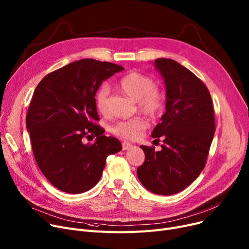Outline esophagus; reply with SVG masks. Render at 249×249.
<instances>
[{
  "instance_id": "34e87169",
  "label": "esophagus",
  "mask_w": 249,
  "mask_h": 249,
  "mask_svg": "<svg viewBox=\"0 0 249 249\" xmlns=\"http://www.w3.org/2000/svg\"><path fill=\"white\" fill-rule=\"evenodd\" d=\"M132 146H133V145L131 144V143H129V142H123V143H122L123 150H128V149L131 148Z\"/></svg>"
}]
</instances>
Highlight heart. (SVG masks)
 I'll return each instance as SVG.
<instances>
[{
    "instance_id": "b5f03b06",
    "label": "heart",
    "mask_w": 249,
    "mask_h": 249,
    "mask_svg": "<svg viewBox=\"0 0 249 249\" xmlns=\"http://www.w3.org/2000/svg\"><path fill=\"white\" fill-rule=\"evenodd\" d=\"M119 86L128 97L138 102L139 110L142 113L148 116H156L161 111L163 105L162 96L150 77L139 72H130L121 78ZM109 93L108 86L105 85L99 89L96 94V106L102 113H105L108 109ZM147 127L148 122L146 119L143 117H135L117 122L112 128V132L127 140H136L142 136Z\"/></svg>"
}]
</instances>
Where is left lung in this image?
I'll return each mask as SVG.
<instances>
[{
    "label": "left lung",
    "mask_w": 249,
    "mask_h": 249,
    "mask_svg": "<svg viewBox=\"0 0 249 249\" xmlns=\"http://www.w3.org/2000/svg\"><path fill=\"white\" fill-rule=\"evenodd\" d=\"M154 67L164 80L165 113L151 135L161 137L163 144L160 151L140 146L145 160L137 177L149 192L169 196L185 190L202 173L215 117L211 95L199 77L173 59L158 58Z\"/></svg>",
    "instance_id": "obj_1"
}]
</instances>
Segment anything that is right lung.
Segmentation results:
<instances>
[{
  "mask_svg": "<svg viewBox=\"0 0 249 249\" xmlns=\"http://www.w3.org/2000/svg\"><path fill=\"white\" fill-rule=\"evenodd\" d=\"M91 58L71 62L44 76L36 87L26 117L36 162L58 190L81 194L95 187L106 159L122 149L120 141L103 135L95 96L104 81L123 71ZM96 136L85 143L83 138Z\"/></svg>",
  "mask_w": 249,
  "mask_h": 249,
  "instance_id": "obj_1",
  "label": "right lung"
}]
</instances>
